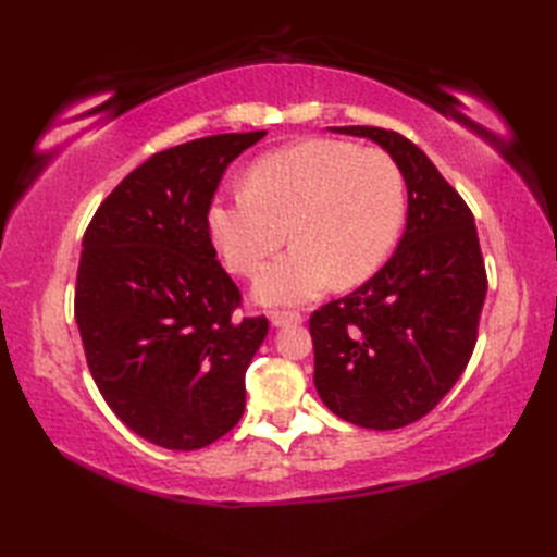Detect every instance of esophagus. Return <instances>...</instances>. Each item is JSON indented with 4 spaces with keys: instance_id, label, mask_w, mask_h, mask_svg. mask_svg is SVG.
Listing matches in <instances>:
<instances>
[{
    "instance_id": "34e87169",
    "label": "esophagus",
    "mask_w": 557,
    "mask_h": 557,
    "mask_svg": "<svg viewBox=\"0 0 557 557\" xmlns=\"http://www.w3.org/2000/svg\"><path fill=\"white\" fill-rule=\"evenodd\" d=\"M304 321V315L299 311H272L270 313V323L275 327H285V325H297Z\"/></svg>"
}]
</instances>
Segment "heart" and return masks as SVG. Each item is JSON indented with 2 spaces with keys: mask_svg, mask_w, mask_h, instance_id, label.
<instances>
[{
  "mask_svg": "<svg viewBox=\"0 0 557 557\" xmlns=\"http://www.w3.org/2000/svg\"><path fill=\"white\" fill-rule=\"evenodd\" d=\"M405 222V180L387 152L309 138L251 164L246 188L218 194L208 230L227 265L258 277L260 304H304L333 282L359 285L385 263Z\"/></svg>",
  "mask_w": 557,
  "mask_h": 557,
  "instance_id": "b5f03b06",
  "label": "heart"
}]
</instances>
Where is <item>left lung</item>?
Segmentation results:
<instances>
[{
    "instance_id": "obj_1",
    "label": "left lung",
    "mask_w": 557,
    "mask_h": 557,
    "mask_svg": "<svg viewBox=\"0 0 557 557\" xmlns=\"http://www.w3.org/2000/svg\"><path fill=\"white\" fill-rule=\"evenodd\" d=\"M371 138L407 184V227L393 258L311 315L313 383L325 407L361 429L425 417L465 373L488 280L474 215L425 152L377 126H330Z\"/></svg>"
}]
</instances>
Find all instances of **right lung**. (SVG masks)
Listing matches in <instances>:
<instances>
[{
  "mask_svg": "<svg viewBox=\"0 0 557 557\" xmlns=\"http://www.w3.org/2000/svg\"><path fill=\"white\" fill-rule=\"evenodd\" d=\"M265 132L188 140L148 158L102 200L76 277V323L92 381L136 435L200 449L246 405V369L268 318H242L208 208L224 170Z\"/></svg>",
  "mask_w": 557,
  "mask_h": 557,
  "instance_id": "1",
  "label": "right lung"
}]
</instances>
